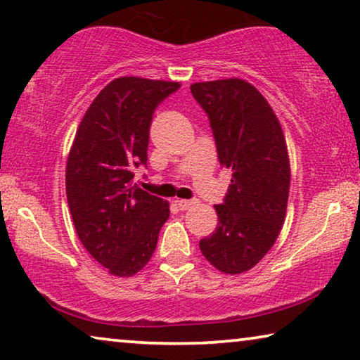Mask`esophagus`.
<instances>
[{"instance_id":"esophagus-1","label":"esophagus","mask_w":360,"mask_h":360,"mask_svg":"<svg viewBox=\"0 0 360 360\" xmlns=\"http://www.w3.org/2000/svg\"><path fill=\"white\" fill-rule=\"evenodd\" d=\"M176 206L180 207V211H186V209H190L195 201H191V199H176Z\"/></svg>"}]
</instances>
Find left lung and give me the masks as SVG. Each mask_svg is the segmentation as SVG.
<instances>
[{"mask_svg": "<svg viewBox=\"0 0 360 360\" xmlns=\"http://www.w3.org/2000/svg\"><path fill=\"white\" fill-rule=\"evenodd\" d=\"M190 88L209 117L220 165L231 170L229 193L215 204L219 224L199 250L220 272L243 274L269 252L285 222L290 159L283 130L267 99L246 80Z\"/></svg>", "mask_w": 360, "mask_h": 360, "instance_id": "8db88e82", "label": "left lung"}]
</instances>
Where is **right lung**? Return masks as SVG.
I'll use <instances>...</instances> for the list:
<instances>
[{
  "label": "right lung",
  "instance_id": "obj_1",
  "mask_svg": "<svg viewBox=\"0 0 360 360\" xmlns=\"http://www.w3.org/2000/svg\"><path fill=\"white\" fill-rule=\"evenodd\" d=\"M179 82L120 77L93 99L72 143L65 193L82 245L115 276H131L156 250L169 202L134 184L146 165L153 114Z\"/></svg>",
  "mask_w": 360,
  "mask_h": 360
}]
</instances>
